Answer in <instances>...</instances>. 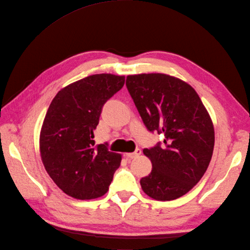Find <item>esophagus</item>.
Returning a JSON list of instances; mask_svg holds the SVG:
<instances>
[{
  "mask_svg": "<svg viewBox=\"0 0 250 250\" xmlns=\"http://www.w3.org/2000/svg\"><path fill=\"white\" fill-rule=\"evenodd\" d=\"M141 153H142L141 149H137V150L134 151V152H131V153H125V154H124V156H125L126 158H129V160H132V158H137Z\"/></svg>",
  "mask_w": 250,
  "mask_h": 250,
  "instance_id": "34e87169",
  "label": "esophagus"
}]
</instances>
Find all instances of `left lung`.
Here are the masks:
<instances>
[{"instance_id": "1", "label": "left lung", "mask_w": 250, "mask_h": 250, "mask_svg": "<svg viewBox=\"0 0 250 250\" xmlns=\"http://www.w3.org/2000/svg\"><path fill=\"white\" fill-rule=\"evenodd\" d=\"M126 86L150 131L163 133L165 146L143 152L152 171L141 179L149 197L160 201L187 194L206 173L215 145L213 121L196 90L162 73L128 75Z\"/></svg>"}]
</instances>
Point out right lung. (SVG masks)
<instances>
[{"label":"right lung","mask_w":250,"mask_h":250,"mask_svg":"<svg viewBox=\"0 0 250 250\" xmlns=\"http://www.w3.org/2000/svg\"><path fill=\"white\" fill-rule=\"evenodd\" d=\"M125 76L95 74L62 88L52 100L40 133V153L49 176L80 200L108 191L122 154L96 145L94 131L103 104L123 87Z\"/></svg>","instance_id":"obj_1"}]
</instances>
